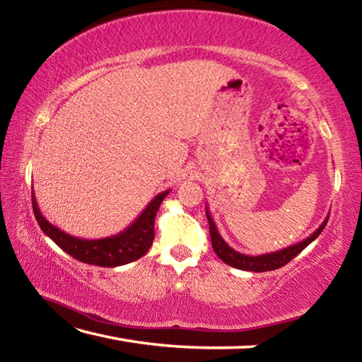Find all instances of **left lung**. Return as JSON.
I'll use <instances>...</instances> for the list:
<instances>
[{"label":"left lung","instance_id":"1","mask_svg":"<svg viewBox=\"0 0 362 362\" xmlns=\"http://www.w3.org/2000/svg\"><path fill=\"white\" fill-rule=\"evenodd\" d=\"M206 217H207V220H209L212 249H214V252L218 255V259L233 268L246 269V272H255V273L272 272V269H278L281 267H284L286 263H289L293 257H297L306 246H308V244L313 243L316 238L321 235V231L324 230V226H326L327 220H329V216H327L326 218H324V222L320 225V228H317L315 233H311L308 238H305L303 241L293 244V246L276 250V252L263 254V255H246V254L238 252V250L230 247L228 244L225 243L223 238L220 236L216 223H214L207 206H206Z\"/></svg>","mask_w":362,"mask_h":362}]
</instances>
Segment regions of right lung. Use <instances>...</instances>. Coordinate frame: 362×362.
<instances>
[{
    "instance_id": "obj_1",
    "label": "right lung",
    "mask_w": 362,
    "mask_h": 362,
    "mask_svg": "<svg viewBox=\"0 0 362 362\" xmlns=\"http://www.w3.org/2000/svg\"><path fill=\"white\" fill-rule=\"evenodd\" d=\"M168 194L169 189L158 193L155 198L150 201V204L142 211V214H140L126 230L116 233L113 236L100 238V240H81V238L71 236L64 230L57 228L56 225L47 222L46 217L42 216L40 211L38 203H36L33 189L32 204L40 228L45 231V235L51 238L60 249L65 250V252L71 255L73 259L83 263L113 268L131 263L148 252L151 243L155 240L156 212L159 209V206H161L163 199L166 198Z\"/></svg>"
}]
</instances>
